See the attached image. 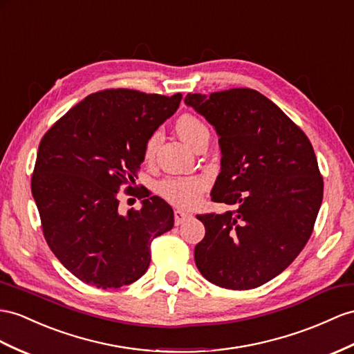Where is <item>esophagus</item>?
Masks as SVG:
<instances>
[{
	"instance_id": "obj_1",
	"label": "esophagus",
	"mask_w": 354,
	"mask_h": 354,
	"mask_svg": "<svg viewBox=\"0 0 354 354\" xmlns=\"http://www.w3.org/2000/svg\"><path fill=\"white\" fill-rule=\"evenodd\" d=\"M174 215H175V224L176 225H179V224H183L185 220H188L189 215L188 212H184V211H179V209H176L175 212H174Z\"/></svg>"
}]
</instances>
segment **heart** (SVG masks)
<instances>
[{"label":"heart","mask_w":354,"mask_h":354,"mask_svg":"<svg viewBox=\"0 0 354 354\" xmlns=\"http://www.w3.org/2000/svg\"><path fill=\"white\" fill-rule=\"evenodd\" d=\"M176 133L183 138L188 145H194L202 136L207 134L206 125L198 120L194 115H183L179 116L175 124ZM161 136L158 131L152 133L149 138L145 142L143 148V157L147 161H151L156 157L157 148L160 145ZM207 188V179L197 176V178H188V176H170L162 179L158 184V194L167 201L169 203L184 207V209H189V207L196 206L201 202L202 194Z\"/></svg>","instance_id":"b5f03b06"}]
</instances>
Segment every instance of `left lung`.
<instances>
[{
    "label": "left lung",
    "mask_w": 354,
    "mask_h": 354,
    "mask_svg": "<svg viewBox=\"0 0 354 354\" xmlns=\"http://www.w3.org/2000/svg\"><path fill=\"white\" fill-rule=\"evenodd\" d=\"M185 104L220 136L221 171L212 201L225 214L197 215L205 238L196 266L212 284L256 288L279 275L310 239L323 201V178L306 134L259 91L187 94Z\"/></svg>",
    "instance_id": "1"
}]
</instances>
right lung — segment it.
I'll use <instances>...</instances> for the list:
<instances>
[{
	"label": "right lung",
	"instance_id": "right-lung-1",
	"mask_svg": "<svg viewBox=\"0 0 354 354\" xmlns=\"http://www.w3.org/2000/svg\"><path fill=\"white\" fill-rule=\"evenodd\" d=\"M171 97L134 89L91 94L53 124L39 145L31 178L44 239L71 274L98 288H120L148 270L151 242L174 227V209L142 193L140 209L121 214L145 142L176 112Z\"/></svg>",
	"mask_w": 354,
	"mask_h": 354
}]
</instances>
